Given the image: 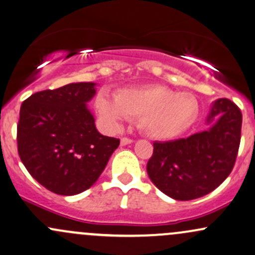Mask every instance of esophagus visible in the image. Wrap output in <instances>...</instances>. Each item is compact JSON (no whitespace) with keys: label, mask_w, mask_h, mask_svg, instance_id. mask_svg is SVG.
I'll list each match as a JSON object with an SVG mask.
<instances>
[{"label":"esophagus","mask_w":255,"mask_h":255,"mask_svg":"<svg viewBox=\"0 0 255 255\" xmlns=\"http://www.w3.org/2000/svg\"><path fill=\"white\" fill-rule=\"evenodd\" d=\"M133 140L129 138H121V145H128V144H132Z\"/></svg>","instance_id":"1"}]
</instances>
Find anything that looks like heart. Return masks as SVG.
Listing matches in <instances>:
<instances>
[{"mask_svg":"<svg viewBox=\"0 0 255 255\" xmlns=\"http://www.w3.org/2000/svg\"><path fill=\"white\" fill-rule=\"evenodd\" d=\"M95 107L107 127L119 129L123 121L138 117V127L145 135L167 140L183 134L199 115L198 100L188 93H177L160 84L123 88L115 96L101 93Z\"/></svg>","mask_w":255,"mask_h":255,"instance_id":"b5f03b06","label":"heart"}]
</instances>
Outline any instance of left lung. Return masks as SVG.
Wrapping results in <instances>:
<instances>
[{
    "instance_id": "1",
    "label": "left lung",
    "mask_w": 255,
    "mask_h": 255,
    "mask_svg": "<svg viewBox=\"0 0 255 255\" xmlns=\"http://www.w3.org/2000/svg\"><path fill=\"white\" fill-rule=\"evenodd\" d=\"M205 125L204 130L188 138L154 143L146 171L152 183L172 199L209 194L234 168L241 141V110L229 99H218Z\"/></svg>"
}]
</instances>
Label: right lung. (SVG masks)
Listing matches in <instances>:
<instances>
[{"instance_id":"1","label":"right lung","mask_w":255,"mask_h":255,"mask_svg":"<svg viewBox=\"0 0 255 255\" xmlns=\"http://www.w3.org/2000/svg\"><path fill=\"white\" fill-rule=\"evenodd\" d=\"M96 83H71L29 96L20 106L18 152L28 172L60 195L87 191L105 170L120 139L103 135L87 104Z\"/></svg>"}]
</instances>
